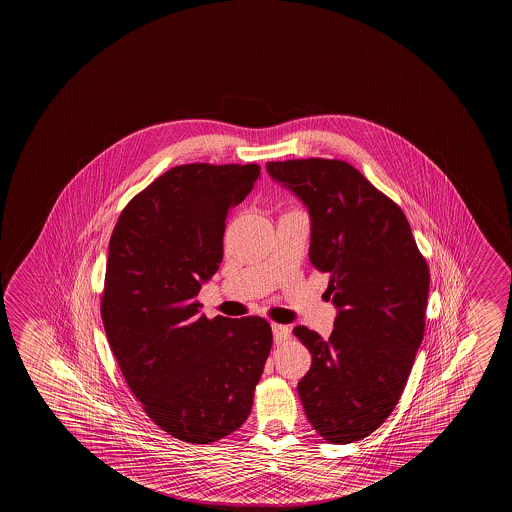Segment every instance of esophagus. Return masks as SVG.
<instances>
[{
    "instance_id": "1",
    "label": "esophagus",
    "mask_w": 512,
    "mask_h": 512,
    "mask_svg": "<svg viewBox=\"0 0 512 512\" xmlns=\"http://www.w3.org/2000/svg\"><path fill=\"white\" fill-rule=\"evenodd\" d=\"M271 328H273V339H275V343H284V341H287V339L291 337V330L285 327V325L273 323Z\"/></svg>"
}]
</instances>
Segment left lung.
<instances>
[{
    "mask_svg": "<svg viewBox=\"0 0 512 512\" xmlns=\"http://www.w3.org/2000/svg\"><path fill=\"white\" fill-rule=\"evenodd\" d=\"M310 214L309 259L328 273L330 339L294 328L312 355L298 382L307 419L328 443L359 441L394 411L425 334L427 260L403 210L344 160L268 162Z\"/></svg>",
    "mask_w": 512,
    "mask_h": 512,
    "instance_id": "obj_1",
    "label": "left lung"
}]
</instances>
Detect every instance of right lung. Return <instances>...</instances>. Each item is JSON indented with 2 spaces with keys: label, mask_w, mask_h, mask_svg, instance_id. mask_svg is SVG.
<instances>
[{
  "label": "right lung",
  "mask_w": 512,
  "mask_h": 512,
  "mask_svg": "<svg viewBox=\"0 0 512 512\" xmlns=\"http://www.w3.org/2000/svg\"><path fill=\"white\" fill-rule=\"evenodd\" d=\"M257 164L176 166L128 202L110 235L101 319L119 369L155 425L193 444L250 416L273 334L259 316L200 314L196 296L223 260L228 210Z\"/></svg>",
  "instance_id": "add662e5"
}]
</instances>
